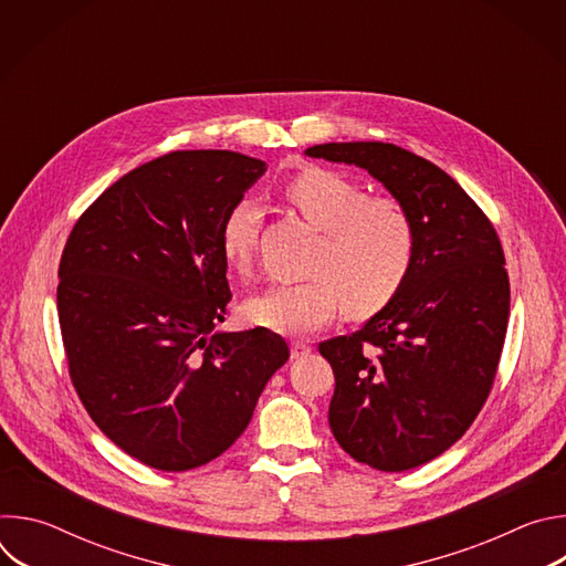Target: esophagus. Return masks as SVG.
<instances>
[{
	"label": "esophagus",
	"mask_w": 566,
	"mask_h": 566,
	"mask_svg": "<svg viewBox=\"0 0 566 566\" xmlns=\"http://www.w3.org/2000/svg\"><path fill=\"white\" fill-rule=\"evenodd\" d=\"M311 354V345L306 343H291V358L293 360H302Z\"/></svg>",
	"instance_id": "34e87169"
}]
</instances>
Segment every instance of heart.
Wrapping results in <instances>:
<instances>
[{"instance_id":"b5f03b06","label":"heart","mask_w":566,"mask_h":566,"mask_svg":"<svg viewBox=\"0 0 566 566\" xmlns=\"http://www.w3.org/2000/svg\"><path fill=\"white\" fill-rule=\"evenodd\" d=\"M286 199L325 241L315 260L317 280L273 284L244 302V317L255 327L282 336H308L347 311L365 315L382 308L408 280L415 260V228L391 199L367 192L338 172L306 168L286 188ZM260 210L251 201L234 203L219 226L223 262L244 271L253 258Z\"/></svg>"}]
</instances>
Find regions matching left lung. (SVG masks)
<instances>
[{"instance_id": "8db88e82", "label": "left lung", "mask_w": 566, "mask_h": 566, "mask_svg": "<svg viewBox=\"0 0 566 566\" xmlns=\"http://www.w3.org/2000/svg\"><path fill=\"white\" fill-rule=\"evenodd\" d=\"M311 158L369 172L406 210L415 260L398 293L352 334L317 345L336 376L329 428L358 463L400 472L446 452L486 400L511 289L495 228L430 160L391 143H325Z\"/></svg>"}]
</instances>
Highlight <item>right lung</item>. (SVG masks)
<instances>
[{"mask_svg":"<svg viewBox=\"0 0 566 566\" xmlns=\"http://www.w3.org/2000/svg\"><path fill=\"white\" fill-rule=\"evenodd\" d=\"M264 172L228 149L166 154L107 188L66 239L57 317L73 387L149 468L226 452L289 360L269 329H217L230 300L219 226Z\"/></svg>","mask_w":566,"mask_h":566,"instance_id":"obj_1","label":"right lung"}]
</instances>
